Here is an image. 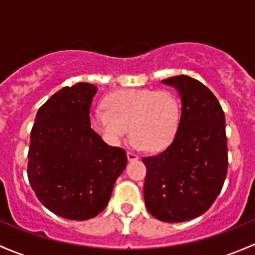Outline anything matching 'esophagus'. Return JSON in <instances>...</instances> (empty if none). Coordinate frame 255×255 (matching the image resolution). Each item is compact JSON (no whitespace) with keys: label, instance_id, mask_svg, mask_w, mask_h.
<instances>
[{"label":"esophagus","instance_id":"34e87169","mask_svg":"<svg viewBox=\"0 0 255 255\" xmlns=\"http://www.w3.org/2000/svg\"><path fill=\"white\" fill-rule=\"evenodd\" d=\"M127 156H128V159L130 162H132V161H137L138 159V156L136 153H133V152H128L127 153Z\"/></svg>","mask_w":255,"mask_h":255}]
</instances>
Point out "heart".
I'll list each match as a JSON object with an SVG mask.
<instances>
[{
    "label": "heart",
    "mask_w": 255,
    "mask_h": 255,
    "mask_svg": "<svg viewBox=\"0 0 255 255\" xmlns=\"http://www.w3.org/2000/svg\"><path fill=\"white\" fill-rule=\"evenodd\" d=\"M103 106L91 113L89 124L110 146L119 145L130 131L136 148L162 151L174 141L182 122L179 99L169 91L120 89L107 94Z\"/></svg>",
    "instance_id": "obj_1"
}]
</instances>
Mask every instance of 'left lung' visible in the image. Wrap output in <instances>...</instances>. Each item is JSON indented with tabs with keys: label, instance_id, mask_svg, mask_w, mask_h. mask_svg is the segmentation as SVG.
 Returning <instances> with one entry per match:
<instances>
[{
	"label": "left lung",
	"instance_id": "left-lung-1",
	"mask_svg": "<svg viewBox=\"0 0 255 255\" xmlns=\"http://www.w3.org/2000/svg\"><path fill=\"white\" fill-rule=\"evenodd\" d=\"M182 102V122L166 151L143 157V186L149 214L163 222L200 216L214 204L227 174L225 113L211 91L189 76L162 81Z\"/></svg>",
	"mask_w": 255,
	"mask_h": 255
}]
</instances>
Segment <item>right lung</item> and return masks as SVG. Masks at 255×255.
Instances as JSON below:
<instances>
[{"label": "right lung", "instance_id": "right-lung-1", "mask_svg": "<svg viewBox=\"0 0 255 255\" xmlns=\"http://www.w3.org/2000/svg\"><path fill=\"white\" fill-rule=\"evenodd\" d=\"M97 91L86 82L57 91L39 108L30 132L31 189L46 209L67 220L101 214L127 167V152L107 145L89 124Z\"/></svg>", "mask_w": 255, "mask_h": 255}]
</instances>
